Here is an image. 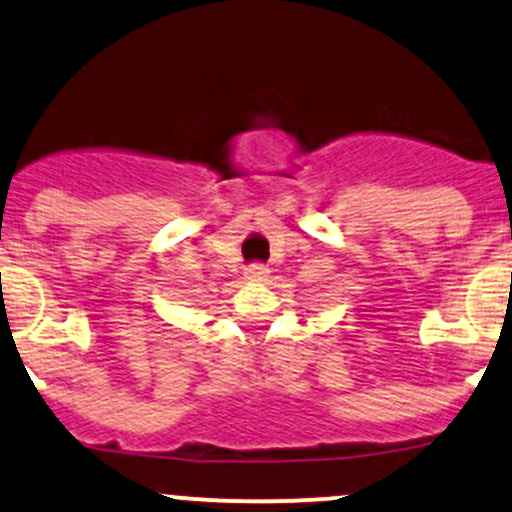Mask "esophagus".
<instances>
[{"label": "esophagus", "mask_w": 512, "mask_h": 512, "mask_svg": "<svg viewBox=\"0 0 512 512\" xmlns=\"http://www.w3.org/2000/svg\"><path fill=\"white\" fill-rule=\"evenodd\" d=\"M269 276V269L264 267V264H260V262H255V264H250L248 269H245V279H250V281H264Z\"/></svg>", "instance_id": "obj_1"}]
</instances>
